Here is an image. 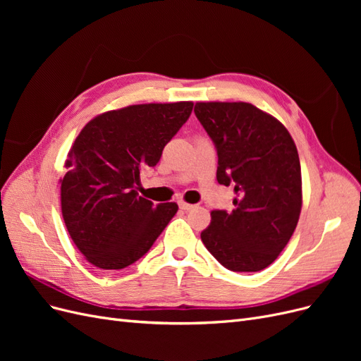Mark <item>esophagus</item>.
Segmentation results:
<instances>
[{"mask_svg":"<svg viewBox=\"0 0 361 361\" xmlns=\"http://www.w3.org/2000/svg\"><path fill=\"white\" fill-rule=\"evenodd\" d=\"M179 207H180L182 211H190V209H192L194 204H190L187 202H179Z\"/></svg>","mask_w":361,"mask_h":361,"instance_id":"1","label":"esophagus"}]
</instances>
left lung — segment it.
Returning <instances> with one entry per match:
<instances>
[{"label": "left lung", "instance_id": "8db88e82", "mask_svg": "<svg viewBox=\"0 0 361 361\" xmlns=\"http://www.w3.org/2000/svg\"><path fill=\"white\" fill-rule=\"evenodd\" d=\"M194 113L215 145L218 183L232 185L236 194L232 212H211L202 241L227 269H265L300 218L297 146L277 118L247 102H197Z\"/></svg>", "mask_w": 361, "mask_h": 361}]
</instances>
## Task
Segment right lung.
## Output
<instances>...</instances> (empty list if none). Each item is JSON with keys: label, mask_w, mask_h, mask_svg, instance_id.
Segmentation results:
<instances>
[{"label": "right lung", "mask_w": 361, "mask_h": 361, "mask_svg": "<svg viewBox=\"0 0 361 361\" xmlns=\"http://www.w3.org/2000/svg\"><path fill=\"white\" fill-rule=\"evenodd\" d=\"M192 111V102L143 104L94 117L76 137L61 179V214L92 265L122 269L145 256L178 212L176 203L140 197V171Z\"/></svg>", "instance_id": "1"}]
</instances>
